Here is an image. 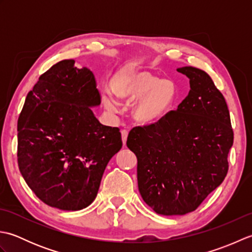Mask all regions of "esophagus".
Returning a JSON list of instances; mask_svg holds the SVG:
<instances>
[{"instance_id":"1","label":"esophagus","mask_w":252,"mask_h":252,"mask_svg":"<svg viewBox=\"0 0 252 252\" xmlns=\"http://www.w3.org/2000/svg\"><path fill=\"white\" fill-rule=\"evenodd\" d=\"M127 134H129V132H127V130H122V131H121L122 142H123V144H125V145H126V138H127Z\"/></svg>"}]
</instances>
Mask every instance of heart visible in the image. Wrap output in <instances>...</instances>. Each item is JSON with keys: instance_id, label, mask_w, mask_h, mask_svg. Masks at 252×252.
<instances>
[{"instance_id": "b5f03b06", "label": "heart", "mask_w": 252, "mask_h": 252, "mask_svg": "<svg viewBox=\"0 0 252 252\" xmlns=\"http://www.w3.org/2000/svg\"><path fill=\"white\" fill-rule=\"evenodd\" d=\"M112 92L123 104L134 103L132 117L143 125H154L163 120L173 109L179 97L173 80L161 79L147 70L122 74L114 83ZM103 103L108 111L118 110L117 103L110 96L104 95Z\"/></svg>"}]
</instances>
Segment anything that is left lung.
I'll return each mask as SVG.
<instances>
[{
    "label": "left lung",
    "instance_id": "8db88e82",
    "mask_svg": "<svg viewBox=\"0 0 252 252\" xmlns=\"http://www.w3.org/2000/svg\"><path fill=\"white\" fill-rule=\"evenodd\" d=\"M189 79V93L158 123L135 126L126 146L137 158L138 190L162 216L196 210L225 179L234 133L226 101L201 69H176Z\"/></svg>",
    "mask_w": 252,
    "mask_h": 252
}]
</instances>
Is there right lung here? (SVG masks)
I'll return each instance as SVG.
<instances>
[{
    "mask_svg": "<svg viewBox=\"0 0 252 252\" xmlns=\"http://www.w3.org/2000/svg\"><path fill=\"white\" fill-rule=\"evenodd\" d=\"M63 60L40 76L18 119V167L36 197L61 210L93 202L107 163L122 147L118 127L101 125L93 72Z\"/></svg>",
    "mask_w": 252,
    "mask_h": 252,
    "instance_id": "right-lung-1",
    "label": "right lung"
}]
</instances>
